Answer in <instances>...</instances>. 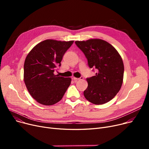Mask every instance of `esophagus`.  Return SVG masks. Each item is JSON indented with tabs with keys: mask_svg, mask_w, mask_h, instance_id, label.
Returning <instances> with one entry per match:
<instances>
[{
	"mask_svg": "<svg viewBox=\"0 0 149 149\" xmlns=\"http://www.w3.org/2000/svg\"><path fill=\"white\" fill-rule=\"evenodd\" d=\"M82 79H83V77H81L80 78H76V77H73V80H74V81L75 82L77 81L78 80H82Z\"/></svg>",
	"mask_w": 149,
	"mask_h": 149,
	"instance_id": "34e87169",
	"label": "esophagus"
}]
</instances>
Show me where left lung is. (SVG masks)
Returning a JSON list of instances; mask_svg holds the SVG:
<instances>
[{
	"mask_svg": "<svg viewBox=\"0 0 149 149\" xmlns=\"http://www.w3.org/2000/svg\"><path fill=\"white\" fill-rule=\"evenodd\" d=\"M88 59L90 68H96L95 76L86 79L88 86L84 96L94 104L109 102L117 94L123 81L124 64L114 47L100 38L75 41Z\"/></svg>",
	"mask_w": 149,
	"mask_h": 149,
	"instance_id": "8db88e82",
	"label": "left lung"
}]
</instances>
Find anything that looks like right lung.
Instances as JSON below:
<instances>
[{
	"instance_id": "right-lung-1",
	"label": "right lung",
	"mask_w": 149,
	"mask_h": 149,
	"mask_svg": "<svg viewBox=\"0 0 149 149\" xmlns=\"http://www.w3.org/2000/svg\"><path fill=\"white\" fill-rule=\"evenodd\" d=\"M73 43L47 39L36 45L27 55L23 79L30 95L38 103L53 105L63 97L72 79L54 72Z\"/></svg>"
}]
</instances>
